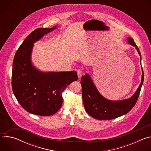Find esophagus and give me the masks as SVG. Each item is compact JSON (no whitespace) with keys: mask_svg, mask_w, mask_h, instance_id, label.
Wrapping results in <instances>:
<instances>
[{"mask_svg":"<svg viewBox=\"0 0 151 151\" xmlns=\"http://www.w3.org/2000/svg\"><path fill=\"white\" fill-rule=\"evenodd\" d=\"M77 74H78V76L79 78V79L81 78V77L82 76V72L81 70H77Z\"/></svg>","mask_w":151,"mask_h":151,"instance_id":"1","label":"esophagus"}]
</instances>
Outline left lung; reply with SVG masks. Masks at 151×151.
<instances>
[{"instance_id": "1", "label": "left lung", "mask_w": 151, "mask_h": 151, "mask_svg": "<svg viewBox=\"0 0 151 151\" xmlns=\"http://www.w3.org/2000/svg\"><path fill=\"white\" fill-rule=\"evenodd\" d=\"M127 41L129 45L135 47L140 55L141 64V54L133 39L131 37H128ZM84 69L86 70L85 68ZM142 71L141 82L134 94L130 98L120 100H111L103 97L98 91L88 73L82 76L81 81L82 96L86 112L93 118L99 120L112 119L130 112L137 102L143 82L144 75L142 67Z\"/></svg>"}]
</instances>
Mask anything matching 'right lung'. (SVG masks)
<instances>
[{
    "label": "right lung",
    "mask_w": 151,
    "mask_h": 151,
    "mask_svg": "<svg viewBox=\"0 0 151 151\" xmlns=\"http://www.w3.org/2000/svg\"><path fill=\"white\" fill-rule=\"evenodd\" d=\"M57 28L54 26L35 30L20 45L13 61L14 94L20 105L34 115L50 116L55 114L63 103L62 92L78 79L75 70L44 72L36 68L32 63L33 44Z\"/></svg>",
    "instance_id": "1"
}]
</instances>
